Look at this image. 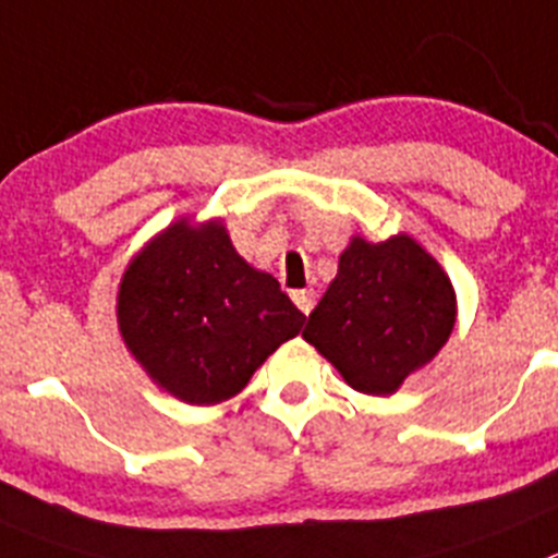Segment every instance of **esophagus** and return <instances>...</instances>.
<instances>
[{
    "label": "esophagus",
    "mask_w": 558,
    "mask_h": 558,
    "mask_svg": "<svg viewBox=\"0 0 558 558\" xmlns=\"http://www.w3.org/2000/svg\"><path fill=\"white\" fill-rule=\"evenodd\" d=\"M291 300H294V305H298L303 314H311V308H314V291H311V289L291 291Z\"/></svg>",
    "instance_id": "34e87169"
}]
</instances>
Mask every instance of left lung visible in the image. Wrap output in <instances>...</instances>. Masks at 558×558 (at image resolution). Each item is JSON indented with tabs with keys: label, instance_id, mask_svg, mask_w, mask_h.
Instances as JSON below:
<instances>
[{
	"label": "left lung",
	"instance_id": "8db88e82",
	"mask_svg": "<svg viewBox=\"0 0 558 558\" xmlns=\"http://www.w3.org/2000/svg\"><path fill=\"white\" fill-rule=\"evenodd\" d=\"M456 325V291L439 260L411 235L353 242L308 314L303 339L364 395H391L428 364Z\"/></svg>",
	"mask_w": 558,
	"mask_h": 558
}]
</instances>
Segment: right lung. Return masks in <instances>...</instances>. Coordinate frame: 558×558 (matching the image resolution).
I'll list each match as a JSON object with an SVG mask.
<instances>
[{"instance_id": "obj_1", "label": "right lung", "mask_w": 558, "mask_h": 558, "mask_svg": "<svg viewBox=\"0 0 558 558\" xmlns=\"http://www.w3.org/2000/svg\"><path fill=\"white\" fill-rule=\"evenodd\" d=\"M122 339L149 378L183 403L233 398L305 323L269 272L235 253L222 219H178L128 264Z\"/></svg>"}]
</instances>
